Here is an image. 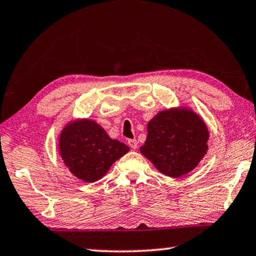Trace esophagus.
Here are the masks:
<instances>
[{"label": "esophagus", "mask_w": 256, "mask_h": 256, "mask_svg": "<svg viewBox=\"0 0 256 256\" xmlns=\"http://www.w3.org/2000/svg\"><path fill=\"white\" fill-rule=\"evenodd\" d=\"M128 146L132 148V150H136V148H138V141H136V139H130L128 141Z\"/></svg>", "instance_id": "1"}]
</instances>
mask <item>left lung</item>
Returning a JSON list of instances; mask_svg holds the SVG:
<instances>
[{
  "instance_id": "1",
  "label": "left lung",
  "mask_w": 256,
  "mask_h": 256,
  "mask_svg": "<svg viewBox=\"0 0 256 256\" xmlns=\"http://www.w3.org/2000/svg\"><path fill=\"white\" fill-rule=\"evenodd\" d=\"M147 132L141 154L169 177L188 174L208 150V128L201 117L190 109L158 112L148 123Z\"/></svg>"
}]
</instances>
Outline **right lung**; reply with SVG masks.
Returning a JSON list of instances; mask_svg holds the SVG:
<instances>
[{"label":"right lung","instance_id":"right-lung-1","mask_svg":"<svg viewBox=\"0 0 256 256\" xmlns=\"http://www.w3.org/2000/svg\"><path fill=\"white\" fill-rule=\"evenodd\" d=\"M128 150L126 144L110 138L100 125L90 120L71 122L60 136V154L64 164L87 182L101 179L112 163Z\"/></svg>","mask_w":256,"mask_h":256}]
</instances>
